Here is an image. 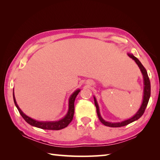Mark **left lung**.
<instances>
[{
    "label": "left lung",
    "mask_w": 160,
    "mask_h": 160,
    "mask_svg": "<svg viewBox=\"0 0 160 160\" xmlns=\"http://www.w3.org/2000/svg\"><path fill=\"white\" fill-rule=\"evenodd\" d=\"M128 56L130 57L131 58H132V60H135V62H136V64L138 65L139 68L140 69V71H141L142 75H143L144 84L143 101H142V104L141 105L140 109H139L137 113L135 114V115H133V116L130 119H128V120L122 121L121 122H109L105 121L104 120H103V118L101 117L100 113L99 107H98L96 98L93 97L94 103H95V105H96V111H97L98 118H99V120L102 122V123L104 125L107 126V127H124V126L127 125L128 124L131 123V122H132L138 120V119L141 118L142 115L144 114L146 108H147V107L149 98H150V96H151V83H150V80H149V78L148 76V73H147V70H146V69L144 67V66L142 65V63L140 62V61L136 57H135L133 55H132V54H131V53H128Z\"/></svg>",
    "instance_id": "left-lung-1"
}]
</instances>
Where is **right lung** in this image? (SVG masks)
I'll return each mask as SVG.
<instances>
[{"label": "right lung", "instance_id": "add662e5", "mask_svg": "<svg viewBox=\"0 0 160 160\" xmlns=\"http://www.w3.org/2000/svg\"><path fill=\"white\" fill-rule=\"evenodd\" d=\"M80 91V89H77L75 92H73L71 96L69 98V110L67 115L61 120L58 121H53V122H40L33 120V119L29 118L28 115H26L23 112L20 110V108L18 106V104L16 103V101L15 99L14 93L13 92V101H14V104L16 105V108H18L20 114L21 115V116L23 118L28 124L30 125L33 126V127L40 128L42 129H46V130H60L64 128L67 127L68 125L69 124L70 122L72 121L73 115H74V102L76 100V98L78 96V94L79 93Z\"/></svg>", "mask_w": 160, "mask_h": 160}]
</instances>
